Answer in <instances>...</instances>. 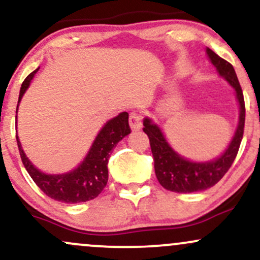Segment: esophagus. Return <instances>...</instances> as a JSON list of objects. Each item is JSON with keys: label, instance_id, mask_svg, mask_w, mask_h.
<instances>
[{"label": "esophagus", "instance_id": "1", "mask_svg": "<svg viewBox=\"0 0 260 260\" xmlns=\"http://www.w3.org/2000/svg\"><path fill=\"white\" fill-rule=\"evenodd\" d=\"M129 126L132 131H139L142 128V116L138 112H132L129 115Z\"/></svg>", "mask_w": 260, "mask_h": 260}]
</instances>
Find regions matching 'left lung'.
Here are the masks:
<instances>
[{"mask_svg": "<svg viewBox=\"0 0 260 260\" xmlns=\"http://www.w3.org/2000/svg\"><path fill=\"white\" fill-rule=\"evenodd\" d=\"M207 53L220 76H222L235 88L236 96L240 103V122L234 139L219 159L210 162H192L176 154L170 148L159 127L151 123L149 118H145L143 131L147 133L150 142L151 153L154 156L155 175L161 186L172 192H201L216 184L234 164L240 149L241 140L243 138L246 106H244L242 88L234 67L226 59L217 56L213 50L207 49Z\"/></svg>", "mask_w": 260, "mask_h": 260, "instance_id": "left-lung-1", "label": "left lung"}]
</instances>
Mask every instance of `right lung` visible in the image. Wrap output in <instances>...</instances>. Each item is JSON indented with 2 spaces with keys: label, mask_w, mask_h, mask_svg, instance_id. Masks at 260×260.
<instances>
[{
  "label": "right lung",
  "mask_w": 260,
  "mask_h": 260,
  "mask_svg": "<svg viewBox=\"0 0 260 260\" xmlns=\"http://www.w3.org/2000/svg\"><path fill=\"white\" fill-rule=\"evenodd\" d=\"M38 71L39 68L24 79L20 88L18 104ZM129 133L131 128L128 124V113L122 112L104 126L100 133L98 134L89 154L78 168L63 175H46L39 171L25 156L18 136L17 144L23 165L30 175L32 181L45 194L57 202L74 204V203L91 201L103 192L109 180L107 164L110 159V151L123 137Z\"/></svg>",
  "instance_id": "right-lung-1"
}]
</instances>
